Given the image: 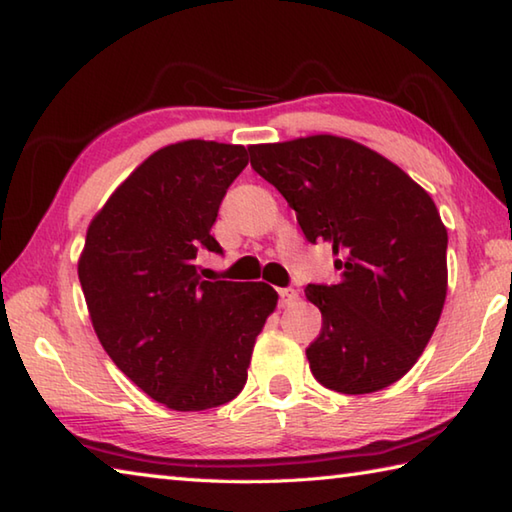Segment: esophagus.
<instances>
[{
  "mask_svg": "<svg viewBox=\"0 0 512 512\" xmlns=\"http://www.w3.org/2000/svg\"><path fill=\"white\" fill-rule=\"evenodd\" d=\"M296 298H298V292H296L294 287H281V289H278V303H281V307L292 305Z\"/></svg>",
  "mask_w": 512,
  "mask_h": 512,
  "instance_id": "34e87169",
  "label": "esophagus"
}]
</instances>
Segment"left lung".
I'll return each mask as SVG.
<instances>
[{
    "mask_svg": "<svg viewBox=\"0 0 512 512\" xmlns=\"http://www.w3.org/2000/svg\"><path fill=\"white\" fill-rule=\"evenodd\" d=\"M305 238L325 240L339 281L305 287L323 314L307 347L314 379L341 394L388 388L426 350L446 301L448 231L406 171L363 144L310 136L249 147Z\"/></svg>",
    "mask_w": 512,
    "mask_h": 512,
    "instance_id": "obj_1",
    "label": "left lung"
}]
</instances>
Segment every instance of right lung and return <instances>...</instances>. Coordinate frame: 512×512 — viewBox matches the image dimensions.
<instances>
[{"mask_svg":"<svg viewBox=\"0 0 512 512\" xmlns=\"http://www.w3.org/2000/svg\"><path fill=\"white\" fill-rule=\"evenodd\" d=\"M240 144L187 140L149 156L86 231L77 265L111 361L162 406L218 408L245 388L254 341L278 294L267 283L200 281V249L240 171Z\"/></svg>","mask_w":512,"mask_h":512,"instance_id":"1","label":"right lung"}]
</instances>
